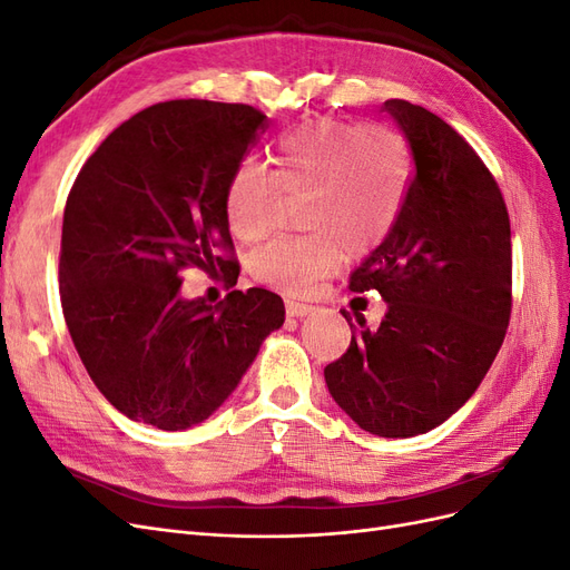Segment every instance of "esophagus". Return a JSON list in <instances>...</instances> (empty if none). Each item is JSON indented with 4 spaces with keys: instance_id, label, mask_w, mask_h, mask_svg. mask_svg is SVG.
Returning a JSON list of instances; mask_svg holds the SVG:
<instances>
[{
    "instance_id": "esophagus-1",
    "label": "esophagus",
    "mask_w": 570,
    "mask_h": 570,
    "mask_svg": "<svg viewBox=\"0 0 570 570\" xmlns=\"http://www.w3.org/2000/svg\"><path fill=\"white\" fill-rule=\"evenodd\" d=\"M285 308H287V316H292V318H304V316H312L316 312L314 304H306L299 299H287Z\"/></svg>"
}]
</instances>
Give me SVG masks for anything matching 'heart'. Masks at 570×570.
Masks as SVG:
<instances>
[{
  "label": "heart",
  "instance_id": "b5f03b06",
  "mask_svg": "<svg viewBox=\"0 0 570 570\" xmlns=\"http://www.w3.org/2000/svg\"><path fill=\"white\" fill-rule=\"evenodd\" d=\"M409 149L385 124L318 118L283 132L273 145V168L239 164L226 187L230 230L256 243L275 223L283 193L304 189L302 235L273 237L254 254V275L278 289L304 295L331 273L347 249L377 247L402 214L409 187Z\"/></svg>",
  "mask_w": 570,
  "mask_h": 570
}]
</instances>
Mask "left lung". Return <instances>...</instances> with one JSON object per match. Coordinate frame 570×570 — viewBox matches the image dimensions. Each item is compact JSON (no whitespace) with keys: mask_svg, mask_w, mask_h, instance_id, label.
I'll use <instances>...</instances> for the list:
<instances>
[{"mask_svg":"<svg viewBox=\"0 0 570 570\" xmlns=\"http://www.w3.org/2000/svg\"><path fill=\"white\" fill-rule=\"evenodd\" d=\"M383 111L406 137L413 176L394 228L352 273L350 289H377L387 314L373 333L358 323L323 375L366 433L413 438L471 400L502 347L511 226L502 189L450 124L404 99H387Z\"/></svg>","mask_w":570,"mask_h":570,"instance_id":"obj_1","label":"left lung"}]
</instances>
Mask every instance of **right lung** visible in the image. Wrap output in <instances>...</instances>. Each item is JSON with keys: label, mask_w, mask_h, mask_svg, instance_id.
<instances>
[{"label": "right lung", "mask_w": 570, "mask_h": 570, "mask_svg": "<svg viewBox=\"0 0 570 570\" xmlns=\"http://www.w3.org/2000/svg\"><path fill=\"white\" fill-rule=\"evenodd\" d=\"M264 128L249 105L161 101L120 124L71 187L63 318L92 383L130 421H206L285 321L283 299L264 287L233 289L216 306L180 295L185 268L239 271L226 187Z\"/></svg>", "instance_id": "add662e5"}]
</instances>
